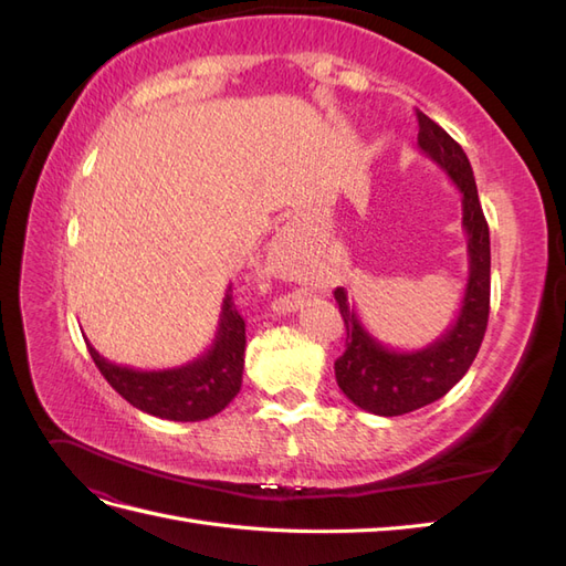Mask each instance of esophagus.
Returning a JSON list of instances; mask_svg holds the SVG:
<instances>
[{
    "instance_id": "34e87169",
    "label": "esophagus",
    "mask_w": 566,
    "mask_h": 566,
    "mask_svg": "<svg viewBox=\"0 0 566 566\" xmlns=\"http://www.w3.org/2000/svg\"><path fill=\"white\" fill-rule=\"evenodd\" d=\"M287 252H290V250H287Z\"/></svg>"
}]
</instances>
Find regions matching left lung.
Returning <instances> with one entry per match:
<instances>
[{"label": "left lung", "mask_w": 566, "mask_h": 566, "mask_svg": "<svg viewBox=\"0 0 566 566\" xmlns=\"http://www.w3.org/2000/svg\"><path fill=\"white\" fill-rule=\"evenodd\" d=\"M418 148L439 165L462 196V231L468 235V285L451 328L432 345L401 352L375 339L354 306L347 290L335 300L347 328V349L335 361V380L345 397L375 416H403L441 399L472 366L482 347L491 300V241L489 224L476 196L472 165L451 136L434 119L418 111Z\"/></svg>", "instance_id": "left-lung-1"}]
</instances>
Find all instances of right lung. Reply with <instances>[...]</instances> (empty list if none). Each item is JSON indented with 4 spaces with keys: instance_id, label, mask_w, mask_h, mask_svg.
Segmentation results:
<instances>
[{
    "instance_id": "obj_1",
    "label": "right lung",
    "mask_w": 566,
    "mask_h": 566,
    "mask_svg": "<svg viewBox=\"0 0 566 566\" xmlns=\"http://www.w3.org/2000/svg\"><path fill=\"white\" fill-rule=\"evenodd\" d=\"M87 347L101 375L134 408L163 420L196 422L217 416L241 391L245 321L235 310L229 285L212 345L191 364L165 370H139L111 364L90 342Z\"/></svg>"
}]
</instances>
